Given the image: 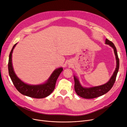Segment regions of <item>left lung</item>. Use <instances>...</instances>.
Wrapping results in <instances>:
<instances>
[{
    "mask_svg": "<svg viewBox=\"0 0 127 127\" xmlns=\"http://www.w3.org/2000/svg\"><path fill=\"white\" fill-rule=\"evenodd\" d=\"M106 43L107 45H110L111 47L113 48V50H114L117 60V66L115 71L111 77L110 79L106 84L100 86L88 88L82 87L81 86L78 79L75 76H74V80H75V87H75V91L79 96H80V97L82 98L85 99H93L101 96L104 94L107 93L112 88V87L115 84L117 73L119 68V59L118 58V56L116 48L115 45L113 44V43L111 41L109 40L108 39H106Z\"/></svg>",
    "mask_w": 127,
    "mask_h": 127,
    "instance_id": "left-lung-1",
    "label": "left lung"
}]
</instances>
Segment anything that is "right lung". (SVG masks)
<instances>
[{"label": "right lung", "instance_id": "add662e5", "mask_svg": "<svg viewBox=\"0 0 127 127\" xmlns=\"http://www.w3.org/2000/svg\"><path fill=\"white\" fill-rule=\"evenodd\" d=\"M17 43L13 46L10 52L8 61V72L13 84L17 90L20 93L34 98H43L50 95L55 88L56 81L57 80L60 74L63 70V68L56 69L52 72L49 79L44 84L39 85H29L26 84L21 81L17 77L12 65V53Z\"/></svg>", "mask_w": 127, "mask_h": 127}]
</instances>
